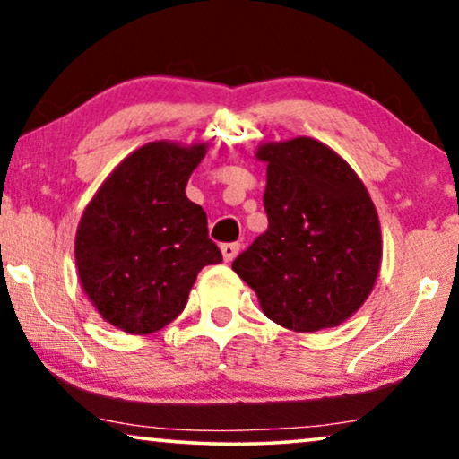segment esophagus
Returning <instances> with one entry per match:
<instances>
[{"instance_id": "obj_1", "label": "esophagus", "mask_w": 459, "mask_h": 459, "mask_svg": "<svg viewBox=\"0 0 459 459\" xmlns=\"http://www.w3.org/2000/svg\"><path fill=\"white\" fill-rule=\"evenodd\" d=\"M221 253H223V259L225 261H234L236 255L240 253V244L238 242H228V244H221Z\"/></svg>"}]
</instances>
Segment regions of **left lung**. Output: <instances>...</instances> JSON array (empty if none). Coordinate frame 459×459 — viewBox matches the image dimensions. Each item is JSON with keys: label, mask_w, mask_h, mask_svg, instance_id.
Wrapping results in <instances>:
<instances>
[{"label": "left lung", "mask_w": 459, "mask_h": 459, "mask_svg": "<svg viewBox=\"0 0 459 459\" xmlns=\"http://www.w3.org/2000/svg\"><path fill=\"white\" fill-rule=\"evenodd\" d=\"M267 231L231 269L261 309L294 332L334 328L372 292L382 259L380 223L366 186L322 142L265 143Z\"/></svg>", "instance_id": "8db88e82"}]
</instances>
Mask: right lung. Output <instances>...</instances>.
I'll use <instances>...</instances> for the list:
<instances>
[{
  "instance_id": "add662e5",
  "label": "right lung",
  "mask_w": 459,
  "mask_h": 459,
  "mask_svg": "<svg viewBox=\"0 0 459 459\" xmlns=\"http://www.w3.org/2000/svg\"><path fill=\"white\" fill-rule=\"evenodd\" d=\"M204 146L152 142L118 165L81 217L74 256L106 322L152 334L184 311L196 275L221 263L206 212L186 196Z\"/></svg>"
}]
</instances>
